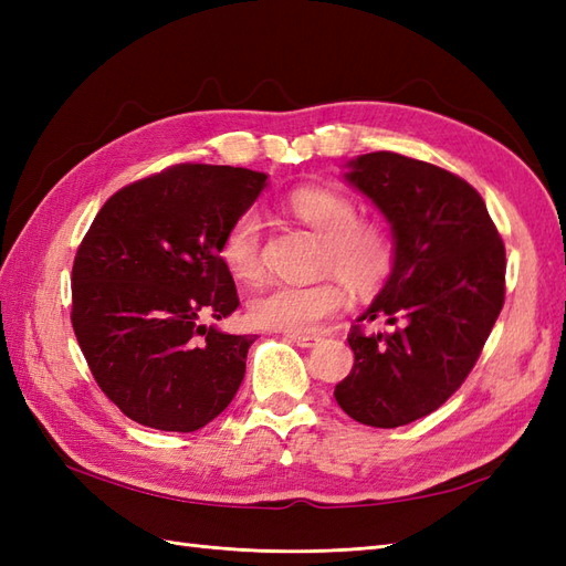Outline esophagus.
<instances>
[{
	"instance_id": "34e87169",
	"label": "esophagus",
	"mask_w": 566,
	"mask_h": 566,
	"mask_svg": "<svg viewBox=\"0 0 566 566\" xmlns=\"http://www.w3.org/2000/svg\"><path fill=\"white\" fill-rule=\"evenodd\" d=\"M286 340L298 347H314L318 343L316 335H294V333H286Z\"/></svg>"
}]
</instances>
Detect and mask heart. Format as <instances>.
Wrapping results in <instances>:
<instances>
[{
  "label": "heart",
  "instance_id": "1",
  "mask_svg": "<svg viewBox=\"0 0 566 566\" xmlns=\"http://www.w3.org/2000/svg\"><path fill=\"white\" fill-rule=\"evenodd\" d=\"M296 221L321 238L318 268L331 270L355 294H375L396 264V243L379 221L359 219L353 197L331 187H298L284 201ZM262 219L255 209L238 213L221 240V260L238 282L262 274ZM345 304L343 286L326 276L311 284H272L250 298L248 316L258 328L304 335Z\"/></svg>",
  "mask_w": 566,
  "mask_h": 566
}]
</instances>
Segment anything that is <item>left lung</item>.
Returning <instances> with one entry per match:
<instances>
[{"label":"left lung","instance_id":"8db88e82","mask_svg":"<svg viewBox=\"0 0 566 566\" xmlns=\"http://www.w3.org/2000/svg\"><path fill=\"white\" fill-rule=\"evenodd\" d=\"M343 179L391 226L394 272L359 321L389 333L347 335L353 371L335 401L357 423L399 428L462 387L503 306L506 250L486 203L464 179L396 153L347 160Z\"/></svg>","mask_w":566,"mask_h":566}]
</instances>
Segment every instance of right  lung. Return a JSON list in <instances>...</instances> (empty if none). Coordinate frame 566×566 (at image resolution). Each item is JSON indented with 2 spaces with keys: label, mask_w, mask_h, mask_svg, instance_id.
Masks as SVG:
<instances>
[{
  "label": "right lung",
  "mask_w": 566,
  "mask_h": 566,
  "mask_svg": "<svg viewBox=\"0 0 566 566\" xmlns=\"http://www.w3.org/2000/svg\"><path fill=\"white\" fill-rule=\"evenodd\" d=\"M268 187L228 165H177L104 203L72 264V328L102 391L140 426L191 432L233 401L252 335L221 240Z\"/></svg>",
  "instance_id": "add662e5"
}]
</instances>
